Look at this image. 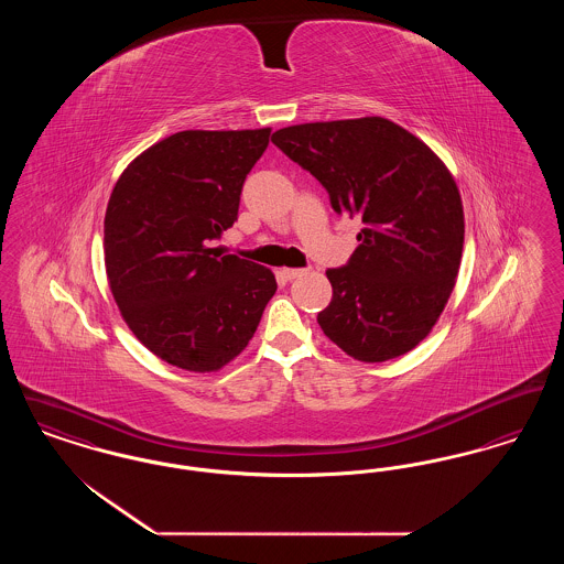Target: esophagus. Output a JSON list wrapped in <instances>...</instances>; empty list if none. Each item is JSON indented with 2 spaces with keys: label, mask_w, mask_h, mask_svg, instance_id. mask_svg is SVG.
Returning <instances> with one entry per match:
<instances>
[{
  "label": "esophagus",
  "mask_w": 564,
  "mask_h": 564,
  "mask_svg": "<svg viewBox=\"0 0 564 564\" xmlns=\"http://www.w3.org/2000/svg\"><path fill=\"white\" fill-rule=\"evenodd\" d=\"M306 272V269H281L279 270V274L283 276V279H288V281H292L295 276H302Z\"/></svg>",
  "instance_id": "1"
}]
</instances>
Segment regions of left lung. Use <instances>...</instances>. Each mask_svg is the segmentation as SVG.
I'll return each instance as SVG.
<instances>
[{"label":"left lung","mask_w":564,"mask_h":564,"mask_svg":"<svg viewBox=\"0 0 564 564\" xmlns=\"http://www.w3.org/2000/svg\"><path fill=\"white\" fill-rule=\"evenodd\" d=\"M272 143L322 182L336 214L364 221L349 264L329 269L323 334L357 361L405 355L453 294L465 215L455 177L416 134L366 116L279 129Z\"/></svg>","instance_id":"obj_1"}]
</instances>
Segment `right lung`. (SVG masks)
<instances>
[{
	"instance_id": "add662e5",
	"label": "right lung",
	"mask_w": 564,
	"mask_h": 564,
	"mask_svg": "<svg viewBox=\"0 0 564 564\" xmlns=\"http://www.w3.org/2000/svg\"><path fill=\"white\" fill-rule=\"evenodd\" d=\"M270 129L180 131L141 152L118 177L104 221L109 290L137 340L159 359L217 372L253 338L272 270L221 256L242 182Z\"/></svg>"
}]
</instances>
